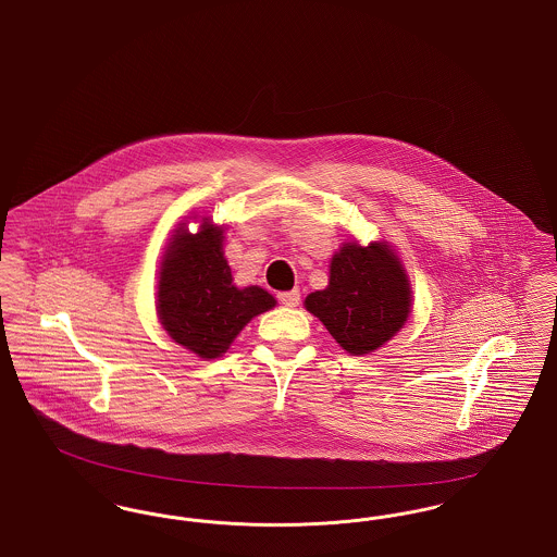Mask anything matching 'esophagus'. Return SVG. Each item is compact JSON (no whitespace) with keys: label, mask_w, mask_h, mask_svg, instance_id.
Returning <instances> with one entry per match:
<instances>
[{"label":"esophagus","mask_w":557,"mask_h":557,"mask_svg":"<svg viewBox=\"0 0 557 557\" xmlns=\"http://www.w3.org/2000/svg\"><path fill=\"white\" fill-rule=\"evenodd\" d=\"M277 298H280V302H282L284 307H298V302H300V290L294 288V290L280 292Z\"/></svg>","instance_id":"esophagus-1"}]
</instances>
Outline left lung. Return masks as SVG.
Returning a JSON list of instances; mask_svg holds the SVG:
<instances>
[{
	"instance_id": "obj_1",
	"label": "left lung",
	"mask_w": 557,
	"mask_h": 557,
	"mask_svg": "<svg viewBox=\"0 0 557 557\" xmlns=\"http://www.w3.org/2000/svg\"><path fill=\"white\" fill-rule=\"evenodd\" d=\"M411 284L395 248L380 239L345 242L330 261V282L305 298L346 352L363 357L397 336L411 313Z\"/></svg>"
}]
</instances>
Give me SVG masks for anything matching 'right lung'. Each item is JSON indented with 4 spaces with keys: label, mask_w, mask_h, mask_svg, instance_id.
<instances>
[{
    "label": "right lung",
    "mask_w": 557,
    "mask_h": 557,
    "mask_svg": "<svg viewBox=\"0 0 557 557\" xmlns=\"http://www.w3.org/2000/svg\"><path fill=\"white\" fill-rule=\"evenodd\" d=\"M198 221L196 234L180 223L164 248L157 313L177 345L209 361L227 352L246 323L273 309L277 300L261 286L238 288L223 257L225 227L209 216Z\"/></svg>",
    "instance_id": "obj_1"
}]
</instances>
